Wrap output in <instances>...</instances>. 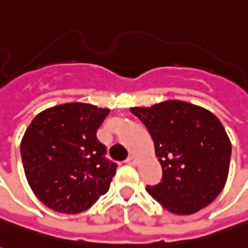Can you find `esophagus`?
Listing matches in <instances>:
<instances>
[{
  "label": "esophagus",
  "instance_id": "1",
  "mask_svg": "<svg viewBox=\"0 0 248 248\" xmlns=\"http://www.w3.org/2000/svg\"><path fill=\"white\" fill-rule=\"evenodd\" d=\"M126 162H127L129 165H136L137 164L136 155H129V157H127V160H126Z\"/></svg>",
  "mask_w": 248,
  "mask_h": 248
}]
</instances>
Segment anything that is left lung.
I'll use <instances>...</instances> for the list:
<instances>
[{
	"label": "left lung",
	"mask_w": 248,
	"mask_h": 248,
	"mask_svg": "<svg viewBox=\"0 0 248 248\" xmlns=\"http://www.w3.org/2000/svg\"><path fill=\"white\" fill-rule=\"evenodd\" d=\"M130 111L146 126L162 166L149 195L169 212L190 215L219 196L228 177L231 142L212 112L183 100H165Z\"/></svg>",
	"instance_id": "left-lung-1"
}]
</instances>
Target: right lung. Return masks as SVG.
<instances>
[{"instance_id": "add662e5", "label": "right lung", "mask_w": 248, "mask_h": 248, "mask_svg": "<svg viewBox=\"0 0 248 248\" xmlns=\"http://www.w3.org/2000/svg\"><path fill=\"white\" fill-rule=\"evenodd\" d=\"M108 108L64 103L36 115L21 141L25 176L33 193L48 208L79 214L105 195L117 164L105 157L96 130Z\"/></svg>"}]
</instances>
